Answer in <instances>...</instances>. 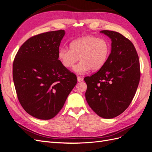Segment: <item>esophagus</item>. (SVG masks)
<instances>
[{"label":"esophagus","instance_id":"1","mask_svg":"<svg viewBox=\"0 0 152 152\" xmlns=\"http://www.w3.org/2000/svg\"><path fill=\"white\" fill-rule=\"evenodd\" d=\"M77 80L78 82H82L83 81V78L80 76H77Z\"/></svg>","mask_w":152,"mask_h":152}]
</instances>
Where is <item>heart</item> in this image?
Instances as JSON below:
<instances>
[{
    "label": "heart",
    "instance_id": "b5f03b06",
    "mask_svg": "<svg viewBox=\"0 0 152 152\" xmlns=\"http://www.w3.org/2000/svg\"><path fill=\"white\" fill-rule=\"evenodd\" d=\"M110 52V45L105 39L87 35L73 40L70 49H59L58 56L62 65L67 68L73 67L80 59L74 71L79 74H84L90 69L93 71L100 70L107 63Z\"/></svg>",
    "mask_w": 152,
    "mask_h": 152
}]
</instances>
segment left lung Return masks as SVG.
<instances>
[{
	"label": "left lung",
	"instance_id": "obj_1",
	"mask_svg": "<svg viewBox=\"0 0 152 152\" xmlns=\"http://www.w3.org/2000/svg\"><path fill=\"white\" fill-rule=\"evenodd\" d=\"M112 39L107 63L94 74L86 77L87 103L99 117L112 118L123 113L134 98L140 79L138 55L134 45L117 31L102 30Z\"/></svg>",
	"mask_w": 152,
	"mask_h": 152
}]
</instances>
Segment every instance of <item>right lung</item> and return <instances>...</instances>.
<instances>
[{"label":"right lung","instance_id":"obj_1","mask_svg":"<svg viewBox=\"0 0 152 152\" xmlns=\"http://www.w3.org/2000/svg\"><path fill=\"white\" fill-rule=\"evenodd\" d=\"M65 30L31 37L16 55L12 77L18 100L37 118L49 120L63 108L77 79L64 66L58 53Z\"/></svg>","mask_w":152,"mask_h":152}]
</instances>
